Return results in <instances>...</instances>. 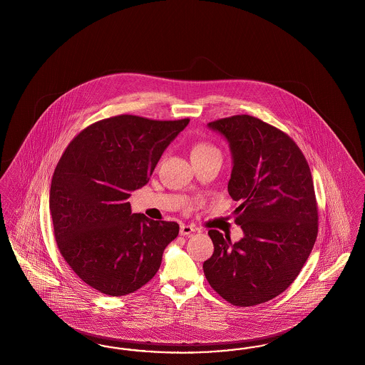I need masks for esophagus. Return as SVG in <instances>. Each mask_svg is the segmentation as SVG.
Here are the masks:
<instances>
[{"label":"esophagus","instance_id":"1","mask_svg":"<svg viewBox=\"0 0 365 365\" xmlns=\"http://www.w3.org/2000/svg\"><path fill=\"white\" fill-rule=\"evenodd\" d=\"M195 232V227L194 226H188V225H182L180 226V230H179V234L180 235H191L192 232Z\"/></svg>","mask_w":365,"mask_h":365}]
</instances>
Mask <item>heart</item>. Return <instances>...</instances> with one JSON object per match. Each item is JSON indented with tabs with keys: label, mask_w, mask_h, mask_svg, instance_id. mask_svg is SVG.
<instances>
[{
	"label": "heart",
	"mask_w": 365,
	"mask_h": 365,
	"mask_svg": "<svg viewBox=\"0 0 365 365\" xmlns=\"http://www.w3.org/2000/svg\"><path fill=\"white\" fill-rule=\"evenodd\" d=\"M220 154V150L212 145L210 143H206V142H202V143L195 144L192 147V151H191V156L192 158H203V156H209V155Z\"/></svg>",
	"instance_id": "b5f03b06"
}]
</instances>
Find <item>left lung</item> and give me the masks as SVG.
<instances>
[{
    "mask_svg": "<svg viewBox=\"0 0 365 365\" xmlns=\"http://www.w3.org/2000/svg\"><path fill=\"white\" fill-rule=\"evenodd\" d=\"M222 133L232 156L229 194L240 206L243 238L210 230L214 253L203 264L210 287L232 305L274 299L297 278L319 232L309 165L292 138L250 115L207 124Z\"/></svg>",
    "mask_w": 365,
    "mask_h": 365,
    "instance_id": "8db88e82",
    "label": "left lung"
}]
</instances>
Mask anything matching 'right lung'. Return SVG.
<instances>
[{"label": "right lung", "instance_id": "obj_1", "mask_svg": "<svg viewBox=\"0 0 365 365\" xmlns=\"http://www.w3.org/2000/svg\"><path fill=\"white\" fill-rule=\"evenodd\" d=\"M188 122L113 116L84 128L61 155L49 191L56 242L78 278L100 293L120 297L140 289L177 238V222L131 214L128 198Z\"/></svg>", "mask_w": 365, "mask_h": 365}]
</instances>
